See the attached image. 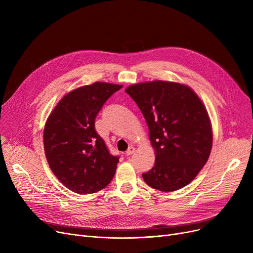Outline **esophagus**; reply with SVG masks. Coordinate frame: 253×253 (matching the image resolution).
Returning <instances> with one entry per match:
<instances>
[{
	"label": "esophagus",
	"instance_id": "1",
	"mask_svg": "<svg viewBox=\"0 0 253 253\" xmlns=\"http://www.w3.org/2000/svg\"><path fill=\"white\" fill-rule=\"evenodd\" d=\"M135 152V148L133 147H129L128 150L126 151V156H131L132 154H133Z\"/></svg>",
	"mask_w": 253,
	"mask_h": 253
}]
</instances>
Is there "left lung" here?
Listing matches in <instances>:
<instances>
[{"mask_svg":"<svg viewBox=\"0 0 253 253\" xmlns=\"http://www.w3.org/2000/svg\"><path fill=\"white\" fill-rule=\"evenodd\" d=\"M141 111L156 150L154 167L142 173L150 187L176 191L189 184L206 164L212 131L205 106L188 86L154 81L128 87Z\"/></svg>","mask_w":253,"mask_h":253,"instance_id":"left-lung-1","label":"left lung"}]
</instances>
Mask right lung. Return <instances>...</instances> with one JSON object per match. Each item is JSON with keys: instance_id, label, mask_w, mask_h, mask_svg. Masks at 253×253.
Segmentation results:
<instances>
[{"instance_id": "obj_1", "label": "right lung", "mask_w": 253, "mask_h": 253, "mask_svg": "<svg viewBox=\"0 0 253 253\" xmlns=\"http://www.w3.org/2000/svg\"><path fill=\"white\" fill-rule=\"evenodd\" d=\"M121 85L96 82L66 94L49 116L44 148L53 173L71 191L86 195L108 185L119 156L110 153L95 129L103 104Z\"/></svg>"}]
</instances>
